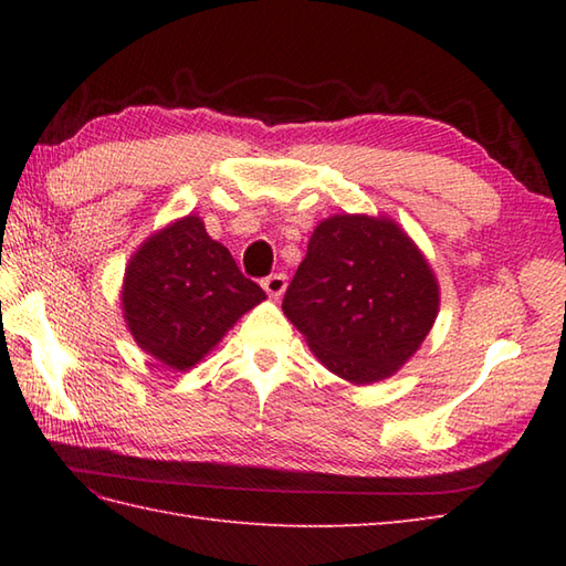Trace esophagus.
Here are the masks:
<instances>
[{
	"instance_id": "obj_1",
	"label": "esophagus",
	"mask_w": 566,
	"mask_h": 566,
	"mask_svg": "<svg viewBox=\"0 0 566 566\" xmlns=\"http://www.w3.org/2000/svg\"><path fill=\"white\" fill-rule=\"evenodd\" d=\"M262 290L268 292L272 298H280V296L284 294V290H286V274L274 272V274H270V276H264V280H262Z\"/></svg>"
}]
</instances>
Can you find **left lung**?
Masks as SVG:
<instances>
[{"label": "left lung", "instance_id": "1", "mask_svg": "<svg viewBox=\"0 0 566 566\" xmlns=\"http://www.w3.org/2000/svg\"><path fill=\"white\" fill-rule=\"evenodd\" d=\"M438 304L436 276L399 226L343 213L316 226L282 311L331 371L371 384L418 350Z\"/></svg>", "mask_w": 566, "mask_h": 566}]
</instances>
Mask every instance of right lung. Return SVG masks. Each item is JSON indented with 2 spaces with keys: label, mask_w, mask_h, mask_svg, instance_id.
Here are the masks:
<instances>
[{
  "label": "right lung",
  "mask_w": 566,
  "mask_h": 566,
  "mask_svg": "<svg viewBox=\"0 0 566 566\" xmlns=\"http://www.w3.org/2000/svg\"><path fill=\"white\" fill-rule=\"evenodd\" d=\"M262 298L264 292L197 216H185L140 245L122 292L136 343L172 369L197 365Z\"/></svg>",
  "instance_id": "obj_1"
}]
</instances>
